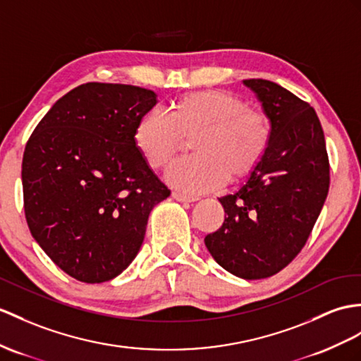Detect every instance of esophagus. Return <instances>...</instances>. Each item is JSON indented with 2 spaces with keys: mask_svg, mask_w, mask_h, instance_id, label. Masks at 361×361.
I'll return each instance as SVG.
<instances>
[{
  "mask_svg": "<svg viewBox=\"0 0 361 361\" xmlns=\"http://www.w3.org/2000/svg\"><path fill=\"white\" fill-rule=\"evenodd\" d=\"M173 197H174L176 200H178V202H185V204H187V202L190 204V202L199 200L197 196H187V195H183V192H179V191H174V192H173Z\"/></svg>",
  "mask_w": 361,
  "mask_h": 361,
  "instance_id": "obj_1",
  "label": "esophagus"
}]
</instances>
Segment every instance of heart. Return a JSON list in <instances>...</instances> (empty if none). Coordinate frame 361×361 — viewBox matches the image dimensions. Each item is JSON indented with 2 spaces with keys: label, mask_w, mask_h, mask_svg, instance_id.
Masks as SVG:
<instances>
[{
  "label": "heart",
  "mask_w": 361,
  "mask_h": 361,
  "mask_svg": "<svg viewBox=\"0 0 361 361\" xmlns=\"http://www.w3.org/2000/svg\"><path fill=\"white\" fill-rule=\"evenodd\" d=\"M197 154L174 165L171 185L188 196L221 187L228 176L247 178L267 154L271 124L265 113L248 109L239 96L225 90H202L174 99L166 116L148 111L135 127L133 140L144 161L154 170L169 166L185 137H192Z\"/></svg>",
  "instance_id": "1"
}]
</instances>
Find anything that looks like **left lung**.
I'll use <instances>...</instances> for the list:
<instances>
[{"instance_id":"left-lung-1","label":"left lung","mask_w":361,"mask_h":361,"mask_svg":"<svg viewBox=\"0 0 361 361\" xmlns=\"http://www.w3.org/2000/svg\"><path fill=\"white\" fill-rule=\"evenodd\" d=\"M271 124L265 157L233 195L219 197L225 221L205 237L233 276L267 279L302 251L329 190L326 142L317 113L282 85L243 79Z\"/></svg>"}]
</instances>
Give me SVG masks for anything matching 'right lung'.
Listing matches in <instances>:
<instances>
[{
	"label": "right lung",
	"mask_w": 361,
	"mask_h": 361,
	"mask_svg": "<svg viewBox=\"0 0 361 361\" xmlns=\"http://www.w3.org/2000/svg\"><path fill=\"white\" fill-rule=\"evenodd\" d=\"M152 90L87 82L58 99L23 157L24 211L44 252L70 277L102 283L140 250L150 211L170 196L133 140Z\"/></svg>",
	"instance_id": "obj_1"
}]
</instances>
